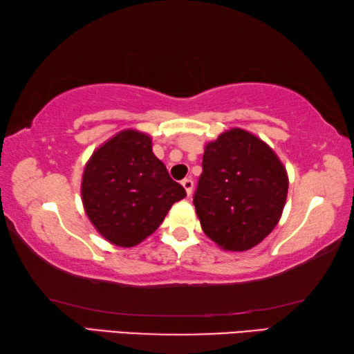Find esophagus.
Instances as JSON below:
<instances>
[{
  "mask_svg": "<svg viewBox=\"0 0 354 354\" xmlns=\"http://www.w3.org/2000/svg\"><path fill=\"white\" fill-rule=\"evenodd\" d=\"M183 187L185 189V194H187V196L192 195V190H194V181H192L190 178H185L183 179Z\"/></svg>",
  "mask_w": 354,
  "mask_h": 354,
  "instance_id": "esophagus-1",
  "label": "esophagus"
}]
</instances>
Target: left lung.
I'll return each mask as SVG.
<instances>
[{"instance_id": "obj_1", "label": "left lung", "mask_w": 354, "mask_h": 354, "mask_svg": "<svg viewBox=\"0 0 354 354\" xmlns=\"http://www.w3.org/2000/svg\"><path fill=\"white\" fill-rule=\"evenodd\" d=\"M287 189V171L273 149L232 128L206 145L194 205L211 241L226 251H247L278 225Z\"/></svg>"}]
</instances>
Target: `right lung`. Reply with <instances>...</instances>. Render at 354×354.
Masks as SVG:
<instances>
[{"label":"right lung","mask_w":354,"mask_h":354,"mask_svg":"<svg viewBox=\"0 0 354 354\" xmlns=\"http://www.w3.org/2000/svg\"><path fill=\"white\" fill-rule=\"evenodd\" d=\"M81 195L100 234L128 248L158 230L185 190L153 154L151 137L124 129L91 156L82 173Z\"/></svg>","instance_id":"1"}]
</instances>
